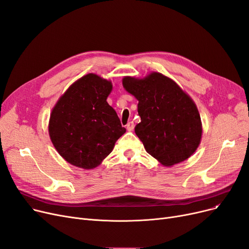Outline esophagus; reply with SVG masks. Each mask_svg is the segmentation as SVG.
I'll return each instance as SVG.
<instances>
[{
    "label": "esophagus",
    "instance_id": "1",
    "mask_svg": "<svg viewBox=\"0 0 249 249\" xmlns=\"http://www.w3.org/2000/svg\"><path fill=\"white\" fill-rule=\"evenodd\" d=\"M126 129L128 131H132L134 129V123L133 122H128L126 125Z\"/></svg>",
    "mask_w": 249,
    "mask_h": 249
}]
</instances>
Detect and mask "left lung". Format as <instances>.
<instances>
[{
    "instance_id": "1",
    "label": "left lung",
    "mask_w": 249,
    "mask_h": 249,
    "mask_svg": "<svg viewBox=\"0 0 249 249\" xmlns=\"http://www.w3.org/2000/svg\"><path fill=\"white\" fill-rule=\"evenodd\" d=\"M123 86L138 101L140 122L134 130L150 156L172 166L196 150L202 132L200 116L174 81L155 72L144 79L125 77Z\"/></svg>"
}]
</instances>
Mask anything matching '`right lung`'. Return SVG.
I'll use <instances>...</instances> for the list:
<instances>
[{"mask_svg":"<svg viewBox=\"0 0 249 249\" xmlns=\"http://www.w3.org/2000/svg\"><path fill=\"white\" fill-rule=\"evenodd\" d=\"M111 90L110 81L88 74L73 83L53 109L51 140L68 163L83 169L99 166L126 132L107 103Z\"/></svg>","mask_w":249,"mask_h":249,"instance_id":"add662e5","label":"right lung"}]
</instances>
